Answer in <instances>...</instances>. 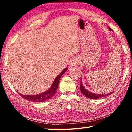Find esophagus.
Here are the masks:
<instances>
[{
	"instance_id": "obj_1",
	"label": "esophagus",
	"mask_w": 132,
	"mask_h": 132,
	"mask_svg": "<svg viewBox=\"0 0 132 132\" xmlns=\"http://www.w3.org/2000/svg\"><path fill=\"white\" fill-rule=\"evenodd\" d=\"M76 65V62L75 61H72L71 62V64H70L71 68H74Z\"/></svg>"
}]
</instances>
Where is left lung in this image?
I'll return each mask as SVG.
<instances>
[{"label": "left lung", "instance_id": "8db88e82", "mask_svg": "<svg viewBox=\"0 0 132 132\" xmlns=\"http://www.w3.org/2000/svg\"><path fill=\"white\" fill-rule=\"evenodd\" d=\"M109 30L110 31H112V29L109 27ZM80 91H81L82 94H83V95L86 96V97L90 98V99H98V98H100L101 97H107V96L111 95L112 93H113V92H111V93H109V94H98L93 93L87 90V89L85 88V87L83 86V85L82 84L81 81V84H80Z\"/></svg>", "mask_w": 132, "mask_h": 132}]
</instances>
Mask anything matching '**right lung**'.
Segmentation results:
<instances>
[{"label":"right lung","mask_w":132,"mask_h":132,"mask_svg":"<svg viewBox=\"0 0 132 132\" xmlns=\"http://www.w3.org/2000/svg\"><path fill=\"white\" fill-rule=\"evenodd\" d=\"M67 69H68V68H66L59 75L57 76L55 78V79L54 80V81L53 82L51 87L48 90L46 91L45 92L42 93L41 94H37V95H24L19 93V94L25 100H28V101L35 102H44L45 101H46V100L50 99V98H52L53 96L54 95L55 93H56V91L58 85H59V80L62 77V76L65 73V71L67 70Z\"/></svg>","instance_id":"obj_1"}]
</instances>
